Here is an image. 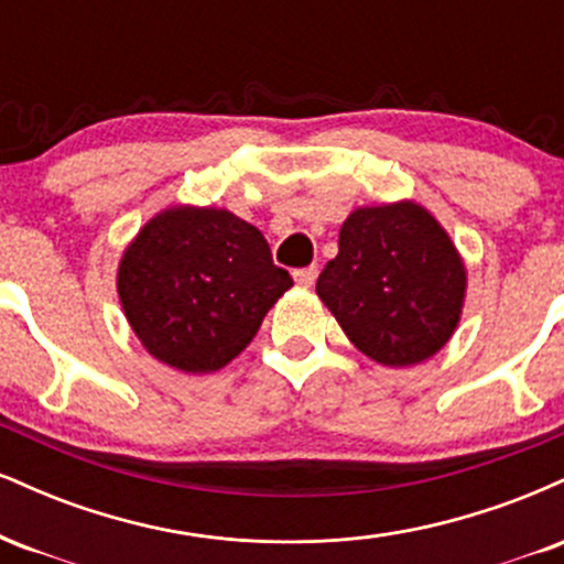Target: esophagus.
<instances>
[{
  "mask_svg": "<svg viewBox=\"0 0 564 564\" xmlns=\"http://www.w3.org/2000/svg\"><path fill=\"white\" fill-rule=\"evenodd\" d=\"M315 278H318V268H315V264H310V268L294 270V281L300 283V286H313Z\"/></svg>",
  "mask_w": 564,
  "mask_h": 564,
  "instance_id": "34e87169",
  "label": "esophagus"
}]
</instances>
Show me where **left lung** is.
<instances>
[{
  "label": "left lung",
  "instance_id": "8db88e82",
  "mask_svg": "<svg viewBox=\"0 0 564 564\" xmlns=\"http://www.w3.org/2000/svg\"><path fill=\"white\" fill-rule=\"evenodd\" d=\"M467 273L448 232L416 204L366 206L339 230V254L315 291L355 347L384 366H413L451 339Z\"/></svg>",
  "mask_w": 564,
  "mask_h": 564
}]
</instances>
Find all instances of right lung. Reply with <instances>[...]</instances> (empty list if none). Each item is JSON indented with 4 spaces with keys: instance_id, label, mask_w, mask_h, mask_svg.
<instances>
[{
    "instance_id": "add662e5",
    "label": "right lung",
    "mask_w": 564,
    "mask_h": 564,
    "mask_svg": "<svg viewBox=\"0 0 564 564\" xmlns=\"http://www.w3.org/2000/svg\"><path fill=\"white\" fill-rule=\"evenodd\" d=\"M254 225L225 209H170L124 251L119 296L161 364L209 373L230 364L291 286Z\"/></svg>"
}]
</instances>
